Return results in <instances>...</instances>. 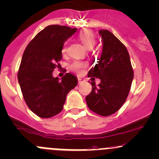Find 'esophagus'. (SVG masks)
<instances>
[{
  "label": "esophagus",
  "instance_id": "esophagus-1",
  "mask_svg": "<svg viewBox=\"0 0 159 159\" xmlns=\"http://www.w3.org/2000/svg\"><path fill=\"white\" fill-rule=\"evenodd\" d=\"M78 83H82V82H84V81H85V79L84 78H81V77H78Z\"/></svg>",
  "mask_w": 159,
  "mask_h": 159
}]
</instances>
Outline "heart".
<instances>
[{"label":"heart","mask_w":159,"mask_h":159,"mask_svg":"<svg viewBox=\"0 0 159 159\" xmlns=\"http://www.w3.org/2000/svg\"><path fill=\"white\" fill-rule=\"evenodd\" d=\"M79 38L83 44L88 49L92 48L95 44V37H94L93 33L88 29L81 31L79 34ZM86 66V62H81L80 60H75L71 65V69L76 72H81V70Z\"/></svg>","instance_id":"b5f03b06"}]
</instances>
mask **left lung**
I'll return each instance as SVG.
<instances>
[{"label":"left lung","instance_id":"1","mask_svg":"<svg viewBox=\"0 0 159 159\" xmlns=\"http://www.w3.org/2000/svg\"><path fill=\"white\" fill-rule=\"evenodd\" d=\"M102 41L100 58L88 76L100 79L96 87L91 82L92 90L86 97V102L91 111L102 116L116 112L125 103L131 87L134 71L130 56L125 45L108 30H99ZM95 61V60H94Z\"/></svg>","mask_w":159,"mask_h":159}]
</instances>
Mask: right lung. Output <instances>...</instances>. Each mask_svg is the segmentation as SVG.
I'll list each match as a JSON object with an SVG mask.
<instances>
[{"label": "right lung", "mask_w": 159, "mask_h": 159, "mask_svg": "<svg viewBox=\"0 0 159 159\" xmlns=\"http://www.w3.org/2000/svg\"><path fill=\"white\" fill-rule=\"evenodd\" d=\"M76 31V28L68 26H47L24 51L18 81L26 104L40 118L59 114L68 93L78 84V78L71 73H66L61 79L53 76L54 69L62 60L64 42Z\"/></svg>", "instance_id": "1"}]
</instances>
